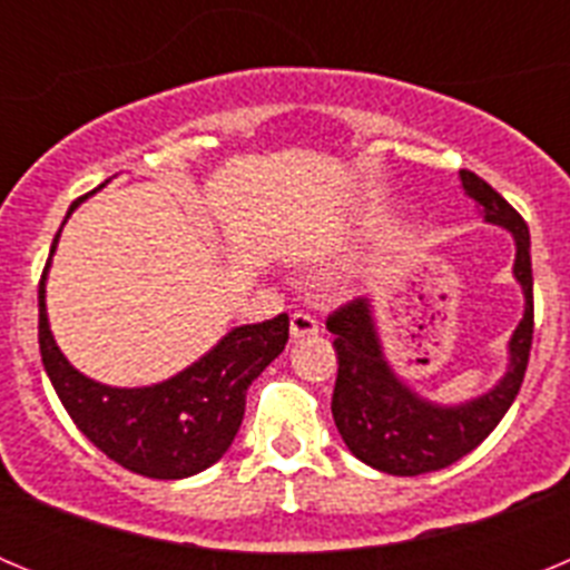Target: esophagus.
Segmentation results:
<instances>
[{
    "instance_id": "1",
    "label": "esophagus",
    "mask_w": 570,
    "mask_h": 570,
    "mask_svg": "<svg viewBox=\"0 0 570 570\" xmlns=\"http://www.w3.org/2000/svg\"><path fill=\"white\" fill-rule=\"evenodd\" d=\"M320 334V322L316 316L305 314V311H296L291 316V340H305V336H316Z\"/></svg>"
}]
</instances>
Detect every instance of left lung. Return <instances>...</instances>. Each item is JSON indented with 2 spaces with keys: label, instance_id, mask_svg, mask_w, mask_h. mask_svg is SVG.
<instances>
[{
  "label": "left lung",
  "instance_id": "obj_1",
  "mask_svg": "<svg viewBox=\"0 0 570 570\" xmlns=\"http://www.w3.org/2000/svg\"><path fill=\"white\" fill-rule=\"evenodd\" d=\"M462 188L482 208L485 223L511 230L517 242L513 276L525 296V314L508 342V371L491 391L460 405L422 400L382 354L371 299H354L328 316L336 347V385L331 411L347 451L365 465L394 476H420L462 460L500 425L525 380L533 340L531 234L511 205L485 179L460 170Z\"/></svg>",
  "mask_w": 570,
  "mask_h": 570
}]
</instances>
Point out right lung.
Wrapping results in <instances>:
<instances>
[{
	"instance_id": "1",
	"label": "right lung",
	"mask_w": 570,
	"mask_h": 570,
	"mask_svg": "<svg viewBox=\"0 0 570 570\" xmlns=\"http://www.w3.org/2000/svg\"><path fill=\"white\" fill-rule=\"evenodd\" d=\"M85 199L79 196L70 210ZM48 268L50 259L39 279V354L73 425L108 460L150 480H185L223 460L245 416L250 382L285 351L288 314L228 331L203 360L170 380L148 387H110L79 374L50 334Z\"/></svg>"
}]
</instances>
